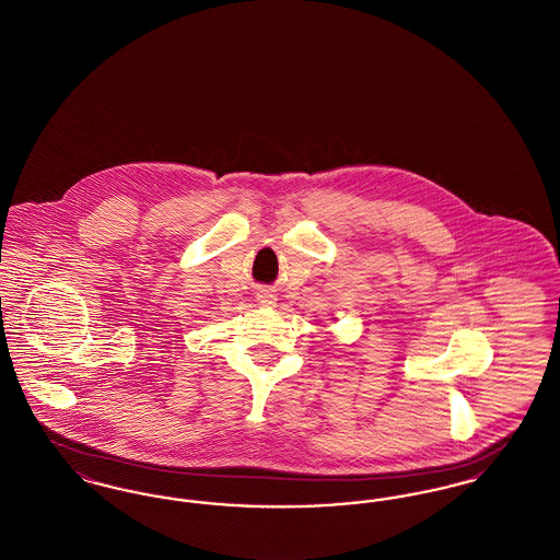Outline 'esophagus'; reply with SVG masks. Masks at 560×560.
Instances as JSON below:
<instances>
[{
	"label": "esophagus",
	"mask_w": 560,
	"mask_h": 560,
	"mask_svg": "<svg viewBox=\"0 0 560 560\" xmlns=\"http://www.w3.org/2000/svg\"><path fill=\"white\" fill-rule=\"evenodd\" d=\"M256 298H258V304L265 306V308H272L277 304V295H275L272 290H268V288H260L256 292Z\"/></svg>",
	"instance_id": "1"
}]
</instances>
